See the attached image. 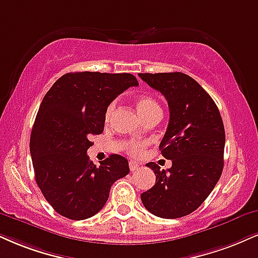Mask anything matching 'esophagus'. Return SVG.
<instances>
[{"mask_svg": "<svg viewBox=\"0 0 258 258\" xmlns=\"http://www.w3.org/2000/svg\"><path fill=\"white\" fill-rule=\"evenodd\" d=\"M128 166H130V169H131V172H135V170H137L139 168V163L136 162V161H130Z\"/></svg>", "mask_w": 258, "mask_h": 258, "instance_id": "1", "label": "esophagus"}]
</instances>
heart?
Here are the masks:
<instances>
[{"instance_id":"b5f03b06","label":"heart","mask_w":258,"mask_h":258,"mask_svg":"<svg viewBox=\"0 0 258 258\" xmlns=\"http://www.w3.org/2000/svg\"><path fill=\"white\" fill-rule=\"evenodd\" d=\"M115 102H111V103L107 107L105 110V120H109L111 114H113L114 109H115ZM136 105H137V109L139 114L143 116V119H147L148 116L153 115V114L161 113V107L159 102L155 99L153 96L149 95H143L139 96L136 101ZM148 143L147 142H141V141H127L123 143V149L126 150L127 154L132 155V156L138 157L144 153L145 148H147Z\"/></svg>"}]
</instances>
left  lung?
<instances>
[{
    "label": "left lung",
    "instance_id": "left-lung-1",
    "mask_svg": "<svg viewBox=\"0 0 258 258\" xmlns=\"http://www.w3.org/2000/svg\"><path fill=\"white\" fill-rule=\"evenodd\" d=\"M142 80L166 97L169 123L160 144L169 169L155 162L156 182L141 195L144 207L163 219L188 215L207 200L223 169L225 127L219 108L194 78L181 72L139 73Z\"/></svg>",
    "mask_w": 258,
    "mask_h": 258
}]
</instances>
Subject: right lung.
I'll use <instances>...</instances> for the list:
<instances>
[{
  "label": "right lung",
  "instance_id": "add662e5",
  "mask_svg": "<svg viewBox=\"0 0 258 258\" xmlns=\"http://www.w3.org/2000/svg\"><path fill=\"white\" fill-rule=\"evenodd\" d=\"M138 80L130 73L74 72L46 92L30 139L36 182L55 212L71 220L97 214L117 179L130 173L128 161L113 154L96 167L89 160L92 136L104 128L105 110Z\"/></svg>",
  "mask_w": 258,
  "mask_h": 258
}]
</instances>
